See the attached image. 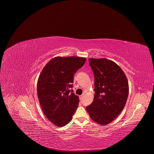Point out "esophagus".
<instances>
[{
	"instance_id": "obj_1",
	"label": "esophagus",
	"mask_w": 154,
	"mask_h": 154,
	"mask_svg": "<svg viewBox=\"0 0 154 154\" xmlns=\"http://www.w3.org/2000/svg\"><path fill=\"white\" fill-rule=\"evenodd\" d=\"M83 97V95H81V96H79V99H80V100H82Z\"/></svg>"
}]
</instances>
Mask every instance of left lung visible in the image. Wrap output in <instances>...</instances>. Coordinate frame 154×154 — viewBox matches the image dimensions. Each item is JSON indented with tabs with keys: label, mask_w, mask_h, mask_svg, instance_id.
<instances>
[{
	"label": "left lung",
	"mask_w": 154,
	"mask_h": 154,
	"mask_svg": "<svg viewBox=\"0 0 154 154\" xmlns=\"http://www.w3.org/2000/svg\"><path fill=\"white\" fill-rule=\"evenodd\" d=\"M94 75L93 102L86 107L96 122H112L122 111L128 95L127 79L119 66L105 58H89Z\"/></svg>",
	"instance_id": "1"
}]
</instances>
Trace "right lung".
I'll return each instance as SVG.
<instances>
[{"label":"right lung","mask_w":154,"mask_h":154,"mask_svg":"<svg viewBox=\"0 0 154 154\" xmlns=\"http://www.w3.org/2000/svg\"><path fill=\"white\" fill-rule=\"evenodd\" d=\"M85 58L57 57L42 70L37 82V94L42 111L54 125L63 127L72 119L79 103L73 93L74 75Z\"/></svg>","instance_id":"right-lung-1"}]
</instances>
